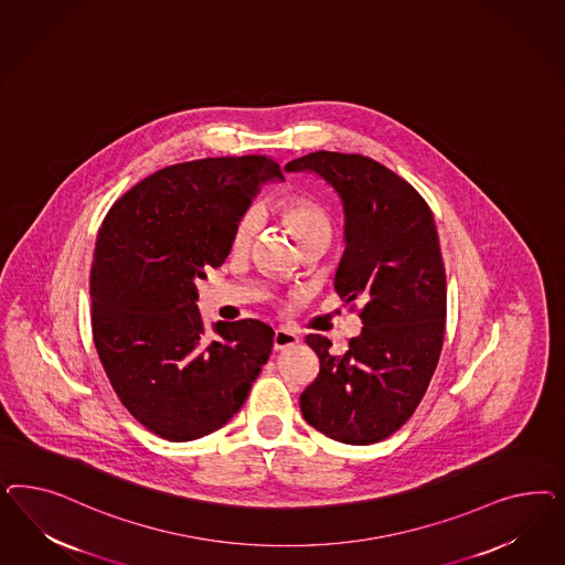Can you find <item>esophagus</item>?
<instances>
[{"mask_svg": "<svg viewBox=\"0 0 565 565\" xmlns=\"http://www.w3.org/2000/svg\"><path fill=\"white\" fill-rule=\"evenodd\" d=\"M298 342H300V340H298V335H296L294 331H290V329H286V327H279V329H275V352H279V350H288V348L296 345Z\"/></svg>", "mask_w": 565, "mask_h": 565, "instance_id": "obj_1", "label": "esophagus"}]
</instances>
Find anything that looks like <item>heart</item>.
Segmentation results:
<instances>
[{
  "instance_id": "heart-1",
  "label": "heart",
  "mask_w": 565,
  "mask_h": 565,
  "mask_svg": "<svg viewBox=\"0 0 565 565\" xmlns=\"http://www.w3.org/2000/svg\"><path fill=\"white\" fill-rule=\"evenodd\" d=\"M279 213L300 246L317 236H331V217L326 206L319 205L317 201H310L305 196H291L279 205ZM260 220L263 215L257 205L246 206L242 211L232 232V248L236 253H246L255 244Z\"/></svg>"
}]
</instances>
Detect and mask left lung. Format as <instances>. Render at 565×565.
<instances>
[{
  "mask_svg": "<svg viewBox=\"0 0 565 565\" xmlns=\"http://www.w3.org/2000/svg\"><path fill=\"white\" fill-rule=\"evenodd\" d=\"M286 170L315 171L340 192L345 253L335 291L362 300V331L345 354L307 335L321 369L300 411L329 439L383 441L423 402L444 348L447 284L433 213L404 178L364 154L315 151Z\"/></svg>",
  "mask_w": 565,
  "mask_h": 565,
  "instance_id": "1",
  "label": "left lung"
}]
</instances>
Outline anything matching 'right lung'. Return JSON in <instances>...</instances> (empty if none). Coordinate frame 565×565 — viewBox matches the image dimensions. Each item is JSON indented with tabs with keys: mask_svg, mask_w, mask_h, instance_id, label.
I'll return each mask as SVG.
<instances>
[{
	"mask_svg": "<svg viewBox=\"0 0 565 565\" xmlns=\"http://www.w3.org/2000/svg\"><path fill=\"white\" fill-rule=\"evenodd\" d=\"M284 178L267 154L206 157L154 171L107 211L90 269V327L126 411L168 441L222 428L274 348L257 319L205 335L196 279L222 267L258 184Z\"/></svg>",
	"mask_w": 565,
	"mask_h": 565,
	"instance_id": "1",
	"label": "right lung"
}]
</instances>
